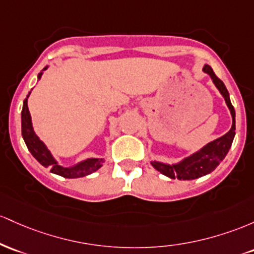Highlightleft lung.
<instances>
[{"mask_svg": "<svg viewBox=\"0 0 254 254\" xmlns=\"http://www.w3.org/2000/svg\"><path fill=\"white\" fill-rule=\"evenodd\" d=\"M203 70L211 76L213 84L216 85V87H217L219 92L222 93V96L226 99V103L228 105V108H229L230 114H232L233 126L230 128L229 132L226 133L223 136L209 142L206 146H204L203 149L198 151V152H195L194 155H192L190 157L184 159L181 163L174 165L159 163V162H152V163H151L155 169H157L158 172H161L163 175L168 176V178L170 179L194 180V179H198L200 178V176H204L206 175V174L213 172V170L217 168V165L221 163V161H223V158L226 157L228 151H229L230 146H232L233 139H234L235 110L229 99V93H228L226 85H224L223 81L216 75L210 65L205 64Z\"/></svg>", "mask_w": 254, "mask_h": 254, "instance_id": "left-lung-1", "label": "left lung"}]
</instances>
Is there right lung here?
Segmentation results:
<instances>
[{
  "label": "right lung",
  "instance_id": "right-lung-1",
  "mask_svg": "<svg viewBox=\"0 0 254 254\" xmlns=\"http://www.w3.org/2000/svg\"><path fill=\"white\" fill-rule=\"evenodd\" d=\"M44 69H47V67H45ZM41 75L42 73H39L38 78H41ZM28 96H30V93H28L26 98H25L24 105H22L21 134L28 151L32 153L33 157H35L42 165H44V167H49L51 173L58 174V175L64 176V178H67V179L82 178V176L89 175V174L96 172L97 169H99V168L102 167V164L104 163V159L102 158L86 159V161L74 165L72 168H64L58 164V162L53 158V156H51L49 150L47 149V146L43 144V141L39 140L38 136H37L36 133L33 132L32 122H31V115L27 108Z\"/></svg>",
  "mask_w": 254,
  "mask_h": 254
}]
</instances>
